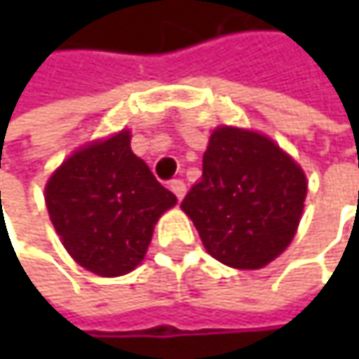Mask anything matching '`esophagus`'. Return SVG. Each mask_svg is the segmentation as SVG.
I'll list each match as a JSON object with an SVG mask.
<instances>
[{"label":"esophagus","mask_w":359,"mask_h":359,"mask_svg":"<svg viewBox=\"0 0 359 359\" xmlns=\"http://www.w3.org/2000/svg\"><path fill=\"white\" fill-rule=\"evenodd\" d=\"M170 191L179 197V199H182L184 197V191H187V184H184V180L180 179H172L170 180Z\"/></svg>","instance_id":"obj_1"}]
</instances>
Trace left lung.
Instances as JSON below:
<instances>
[{"mask_svg": "<svg viewBox=\"0 0 359 359\" xmlns=\"http://www.w3.org/2000/svg\"><path fill=\"white\" fill-rule=\"evenodd\" d=\"M306 193L304 170L274 141L222 126L212 133L203 175L180 208L212 257L255 270L291 243Z\"/></svg>", "mask_w": 359, "mask_h": 359, "instance_id": "8db88e82", "label": "left lung"}]
</instances>
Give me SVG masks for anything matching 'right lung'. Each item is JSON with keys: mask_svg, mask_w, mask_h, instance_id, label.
I'll use <instances>...</instances> for the list:
<instances>
[{"mask_svg": "<svg viewBox=\"0 0 359 359\" xmlns=\"http://www.w3.org/2000/svg\"><path fill=\"white\" fill-rule=\"evenodd\" d=\"M45 203L68 253L100 276L130 272L149 248L154 224L177 203L122 130L70 156L47 182Z\"/></svg>", "mask_w": 359, "mask_h": 359, "instance_id": "right-lung-1", "label": "right lung"}]
</instances>
